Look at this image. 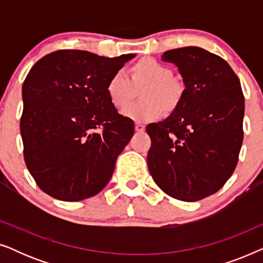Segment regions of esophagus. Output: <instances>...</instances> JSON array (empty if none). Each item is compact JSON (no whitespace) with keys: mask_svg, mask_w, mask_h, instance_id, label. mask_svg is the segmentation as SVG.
Here are the masks:
<instances>
[{"mask_svg":"<svg viewBox=\"0 0 263 263\" xmlns=\"http://www.w3.org/2000/svg\"><path fill=\"white\" fill-rule=\"evenodd\" d=\"M135 130L139 132V133L143 132V130H145V125L141 124V123H136L135 124Z\"/></svg>","mask_w":263,"mask_h":263,"instance_id":"obj_1","label":"esophagus"}]
</instances>
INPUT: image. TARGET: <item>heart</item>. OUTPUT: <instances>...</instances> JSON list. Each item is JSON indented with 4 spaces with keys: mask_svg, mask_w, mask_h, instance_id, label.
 <instances>
[{
    "mask_svg": "<svg viewBox=\"0 0 263 263\" xmlns=\"http://www.w3.org/2000/svg\"><path fill=\"white\" fill-rule=\"evenodd\" d=\"M174 77V71L167 64L154 59H143L133 68L132 79L124 69L112 74L106 86L109 99L116 109L121 110L134 95V86L143 84V102L129 104L122 114L130 120L146 123L159 118L165 109L171 111L178 106L183 97V86Z\"/></svg>",
    "mask_w": 263,
    "mask_h": 263,
    "instance_id": "b5f03b06",
    "label": "heart"
}]
</instances>
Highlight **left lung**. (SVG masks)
Listing matches in <instances>:
<instances>
[{
	"mask_svg": "<svg viewBox=\"0 0 263 263\" xmlns=\"http://www.w3.org/2000/svg\"><path fill=\"white\" fill-rule=\"evenodd\" d=\"M161 59L178 67L185 89L166 120L147 125L148 170L168 196L199 201L217 193L238 163L242 87L225 60L197 46L168 50Z\"/></svg>",
	"mask_w": 263,
	"mask_h": 263,
	"instance_id": "left-lung-1",
	"label": "left lung"
}]
</instances>
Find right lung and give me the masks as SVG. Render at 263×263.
Listing matches in <instances>:
<instances>
[{
    "mask_svg": "<svg viewBox=\"0 0 263 263\" xmlns=\"http://www.w3.org/2000/svg\"><path fill=\"white\" fill-rule=\"evenodd\" d=\"M134 56L59 50L31 68L23 85L24 159L48 195L81 201L109 183L134 122L117 112L106 86Z\"/></svg>",
    "mask_w": 263,
    "mask_h": 263,
    "instance_id": "right-lung-1",
    "label": "right lung"
}]
</instances>
